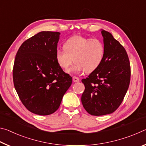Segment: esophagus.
Returning <instances> with one entry per match:
<instances>
[{
	"label": "esophagus",
	"instance_id": "obj_1",
	"mask_svg": "<svg viewBox=\"0 0 146 146\" xmlns=\"http://www.w3.org/2000/svg\"><path fill=\"white\" fill-rule=\"evenodd\" d=\"M73 81L74 82H79V81H80V79H79V78L76 77V76H73Z\"/></svg>",
	"mask_w": 146,
	"mask_h": 146
}]
</instances>
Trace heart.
<instances>
[{"mask_svg": "<svg viewBox=\"0 0 146 146\" xmlns=\"http://www.w3.org/2000/svg\"><path fill=\"white\" fill-rule=\"evenodd\" d=\"M64 49H57L55 58L59 66L67 70L75 62L73 71L91 73L102 63L105 53L104 45L99 38L75 35L68 38Z\"/></svg>", "mask_w": 146, "mask_h": 146, "instance_id": "1", "label": "heart"}]
</instances>
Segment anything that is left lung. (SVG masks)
<instances>
[{"label": "left lung", "mask_w": 146, "mask_h": 146, "mask_svg": "<svg viewBox=\"0 0 146 146\" xmlns=\"http://www.w3.org/2000/svg\"><path fill=\"white\" fill-rule=\"evenodd\" d=\"M105 53L97 69L82 82L85 90L81 101L88 113L101 116L110 114L122 102L129 88L130 62L124 48L110 32L101 31Z\"/></svg>", "instance_id": "left-lung-1"}]
</instances>
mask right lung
Listing matches in <instances>:
<instances>
[{
	"mask_svg": "<svg viewBox=\"0 0 146 146\" xmlns=\"http://www.w3.org/2000/svg\"><path fill=\"white\" fill-rule=\"evenodd\" d=\"M60 34L39 32L24 42L15 58V88L22 103L35 114L55 112L72 83V77L64 72L56 60Z\"/></svg>",
	"mask_w": 146,
	"mask_h": 146,
	"instance_id": "1",
	"label": "right lung"
}]
</instances>
